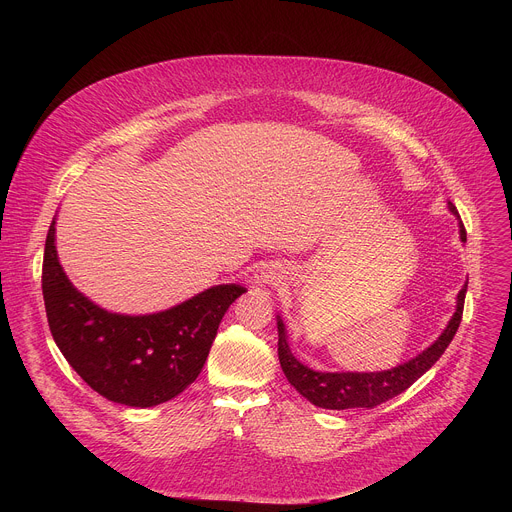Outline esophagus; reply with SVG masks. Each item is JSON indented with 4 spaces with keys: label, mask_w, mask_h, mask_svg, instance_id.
<instances>
[{
    "label": "esophagus",
    "mask_w": 512,
    "mask_h": 512,
    "mask_svg": "<svg viewBox=\"0 0 512 512\" xmlns=\"http://www.w3.org/2000/svg\"><path fill=\"white\" fill-rule=\"evenodd\" d=\"M279 279H281V275L271 267H261L255 273V283L257 285H275Z\"/></svg>",
    "instance_id": "1"
}]
</instances>
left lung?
I'll return each instance as SVG.
<instances>
[{
  "instance_id": "8db88e82",
  "label": "left lung",
  "mask_w": 512,
  "mask_h": 512,
  "mask_svg": "<svg viewBox=\"0 0 512 512\" xmlns=\"http://www.w3.org/2000/svg\"><path fill=\"white\" fill-rule=\"evenodd\" d=\"M450 210L458 216V210L452 202H450ZM460 237L462 241H466V229L462 221H460ZM466 289H468V283H464V287L460 289L456 312L440 338L415 358L399 364V367L391 371H381V373H318L308 369L306 364H302L294 354H291L287 346L285 326L277 318V332H279L277 354H279L281 369L287 381L296 387V391L316 407L338 409V411L352 409V407L373 409L397 397L405 389H409L423 373H427L433 364L440 360V356L450 346L462 322Z\"/></svg>"
}]
</instances>
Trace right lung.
I'll use <instances>...</instances> for the list:
<instances>
[{
    "instance_id": "add662e5",
    "label": "right lung",
    "mask_w": 512,
    "mask_h": 512,
    "mask_svg": "<svg viewBox=\"0 0 512 512\" xmlns=\"http://www.w3.org/2000/svg\"><path fill=\"white\" fill-rule=\"evenodd\" d=\"M52 218L42 263V296L52 338L72 369L99 395L129 407H154L200 375L229 306L245 294L214 285L158 314L123 316L95 306L58 263Z\"/></svg>"
}]
</instances>
